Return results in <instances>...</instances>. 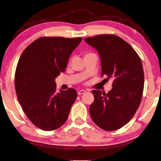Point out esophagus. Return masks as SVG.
Segmentation results:
<instances>
[{
    "label": "esophagus",
    "mask_w": 161,
    "mask_h": 161,
    "mask_svg": "<svg viewBox=\"0 0 161 161\" xmlns=\"http://www.w3.org/2000/svg\"><path fill=\"white\" fill-rule=\"evenodd\" d=\"M85 92H86L85 90H83V89H81V90H79L78 92V95H83V94H84Z\"/></svg>",
    "instance_id": "1"
}]
</instances>
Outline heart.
<instances>
[{
	"label": "heart",
	"instance_id": "1",
	"mask_svg": "<svg viewBox=\"0 0 161 161\" xmlns=\"http://www.w3.org/2000/svg\"><path fill=\"white\" fill-rule=\"evenodd\" d=\"M90 56H95V57H97L95 54H94V53H86L85 55H84V58L90 57Z\"/></svg>",
	"mask_w": 161,
	"mask_h": 161
}]
</instances>
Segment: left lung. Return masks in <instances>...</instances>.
Wrapping results in <instances>:
<instances>
[{
	"instance_id": "1",
	"label": "left lung",
	"mask_w": 161,
	"mask_h": 161,
	"mask_svg": "<svg viewBox=\"0 0 161 161\" xmlns=\"http://www.w3.org/2000/svg\"><path fill=\"white\" fill-rule=\"evenodd\" d=\"M84 41L98 52L101 76L113 80L107 94L92 92L95 100L89 107L90 115L103 130H117L133 118L141 103L144 85L141 60L135 49L117 35H100Z\"/></svg>"
}]
</instances>
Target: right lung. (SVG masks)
<instances>
[{
    "label": "right lung",
    "mask_w": 161,
    "mask_h": 161,
    "mask_svg": "<svg viewBox=\"0 0 161 161\" xmlns=\"http://www.w3.org/2000/svg\"><path fill=\"white\" fill-rule=\"evenodd\" d=\"M82 37H42L20 55L14 86L24 113L37 128L53 131L67 120L77 97L75 89L56 92L55 78L66 69L71 54Z\"/></svg>",
    "instance_id": "right-lung-1"
}]
</instances>
